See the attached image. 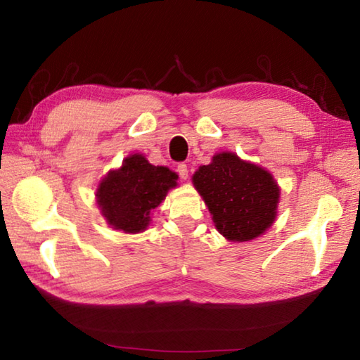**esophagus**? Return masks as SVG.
Masks as SVG:
<instances>
[{"mask_svg":"<svg viewBox=\"0 0 360 360\" xmlns=\"http://www.w3.org/2000/svg\"><path fill=\"white\" fill-rule=\"evenodd\" d=\"M176 169H178V174L181 176L182 179H187V176H188V169H187V165H186V163H179L178 168H176Z\"/></svg>","mask_w":360,"mask_h":360,"instance_id":"34e87169","label":"esophagus"}]
</instances>
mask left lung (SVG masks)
I'll use <instances>...</instances> for the list:
<instances>
[{
  "label": "left lung",
  "instance_id": "1",
  "mask_svg": "<svg viewBox=\"0 0 360 360\" xmlns=\"http://www.w3.org/2000/svg\"><path fill=\"white\" fill-rule=\"evenodd\" d=\"M193 186L212 214L219 233L231 241H249L276 217L279 188L271 174L231 152L212 157L193 174Z\"/></svg>",
  "mask_w": 360,
  "mask_h": 360
}]
</instances>
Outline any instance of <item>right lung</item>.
Wrapping results in <instances>:
<instances>
[{
    "label": "right lung",
    "mask_w": 360,
    "mask_h": 360,
    "mask_svg": "<svg viewBox=\"0 0 360 360\" xmlns=\"http://www.w3.org/2000/svg\"><path fill=\"white\" fill-rule=\"evenodd\" d=\"M178 174L154 167L143 155L127 157L122 168L109 173L98 187L96 198L103 216L115 230L138 233L149 225V214L176 186Z\"/></svg>",
    "instance_id": "right-lung-1"
}]
</instances>
